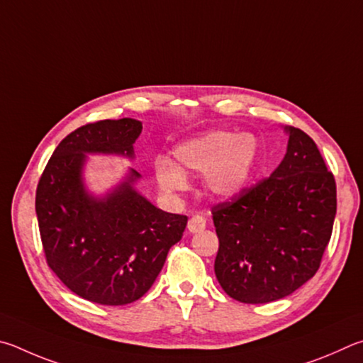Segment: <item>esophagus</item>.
Returning a JSON list of instances; mask_svg holds the SVG:
<instances>
[{
    "label": "esophagus",
    "mask_w": 363,
    "mask_h": 363,
    "mask_svg": "<svg viewBox=\"0 0 363 363\" xmlns=\"http://www.w3.org/2000/svg\"><path fill=\"white\" fill-rule=\"evenodd\" d=\"M206 226H207V220L202 217V215H194V217H191L188 221L189 233H199L202 230H206Z\"/></svg>",
    "instance_id": "34e87169"
}]
</instances>
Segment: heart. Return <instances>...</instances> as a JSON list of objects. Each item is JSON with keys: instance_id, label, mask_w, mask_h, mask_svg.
I'll list each match as a JSON object with an SVG mask.
<instances>
[{"instance_id": "b5f03b06", "label": "heart", "mask_w": 363, "mask_h": 363, "mask_svg": "<svg viewBox=\"0 0 363 363\" xmlns=\"http://www.w3.org/2000/svg\"><path fill=\"white\" fill-rule=\"evenodd\" d=\"M258 143L253 135L212 130L189 138L174 150L175 164L156 161V180L164 191L186 189L185 174H206V186L218 198H233L247 186L255 169Z\"/></svg>"}]
</instances>
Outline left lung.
<instances>
[{
	"label": "left lung",
	"mask_w": 363,
	"mask_h": 363,
	"mask_svg": "<svg viewBox=\"0 0 363 363\" xmlns=\"http://www.w3.org/2000/svg\"><path fill=\"white\" fill-rule=\"evenodd\" d=\"M287 155L269 177L212 207L215 276L247 304L281 300L320 268L336 215V183L308 133L289 127Z\"/></svg>",
	"instance_id": "8db88e82"
}]
</instances>
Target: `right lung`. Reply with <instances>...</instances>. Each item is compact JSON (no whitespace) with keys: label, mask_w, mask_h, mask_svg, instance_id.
<instances>
[{"label":"right lung","mask_w":363,"mask_h":363,"mask_svg":"<svg viewBox=\"0 0 363 363\" xmlns=\"http://www.w3.org/2000/svg\"><path fill=\"white\" fill-rule=\"evenodd\" d=\"M142 123L130 118L81 125L62 140L36 188V217L46 263L87 301L123 306L151 289L172 245L182 239L186 215L167 213L124 183L104 199L86 193V152L133 156Z\"/></svg>","instance_id":"obj_1"}]
</instances>
